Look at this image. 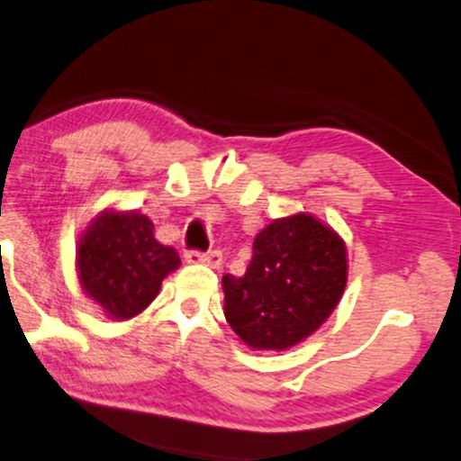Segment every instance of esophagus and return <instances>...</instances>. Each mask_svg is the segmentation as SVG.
<instances>
[{
  "label": "esophagus",
  "mask_w": 461,
  "mask_h": 461,
  "mask_svg": "<svg viewBox=\"0 0 461 461\" xmlns=\"http://www.w3.org/2000/svg\"><path fill=\"white\" fill-rule=\"evenodd\" d=\"M185 259L188 264H206L210 268H221V264H223V255H221V251H188L185 253Z\"/></svg>",
  "instance_id": "obj_1"
}]
</instances>
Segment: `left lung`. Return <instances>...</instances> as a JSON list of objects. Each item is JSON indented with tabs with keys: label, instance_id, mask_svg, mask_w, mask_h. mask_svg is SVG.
I'll list each match as a JSON object with an SVG mask.
<instances>
[{
	"label": "left lung",
	"instance_id": "1",
	"mask_svg": "<svg viewBox=\"0 0 461 461\" xmlns=\"http://www.w3.org/2000/svg\"><path fill=\"white\" fill-rule=\"evenodd\" d=\"M348 284L346 242L313 214L275 219L242 276L225 275L223 313L253 350H287L329 320Z\"/></svg>",
	"mask_w": 461,
	"mask_h": 461
}]
</instances>
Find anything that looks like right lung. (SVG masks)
<instances>
[{"label": "right lung", "mask_w": 461, "mask_h": 461, "mask_svg": "<svg viewBox=\"0 0 461 461\" xmlns=\"http://www.w3.org/2000/svg\"><path fill=\"white\" fill-rule=\"evenodd\" d=\"M177 266L176 249L160 245L152 221L131 210H103L77 240L81 290L111 320L140 315Z\"/></svg>", "instance_id": "right-lung-1"}]
</instances>
